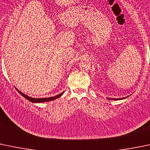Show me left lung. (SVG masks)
Wrapping results in <instances>:
<instances>
[{
	"mask_svg": "<svg viewBox=\"0 0 150 150\" xmlns=\"http://www.w3.org/2000/svg\"><path fill=\"white\" fill-rule=\"evenodd\" d=\"M125 98H112V99L108 98V99H109V100H121V99H125Z\"/></svg>",
	"mask_w": 150,
	"mask_h": 150,
	"instance_id": "1",
	"label": "left lung"
}]
</instances>
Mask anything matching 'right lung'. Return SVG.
Segmentation results:
<instances>
[{
    "label": "right lung",
    "mask_w": 150,
    "mask_h": 150,
    "mask_svg": "<svg viewBox=\"0 0 150 150\" xmlns=\"http://www.w3.org/2000/svg\"><path fill=\"white\" fill-rule=\"evenodd\" d=\"M16 90H17L18 92H19V94H21V95H22V96L24 97V98H26L27 100H29V101L32 102V103H43V102L50 101V100H55V99L58 98H59V97H61V95H63V94H64V92H61V94H59V95H56V96L50 97V98H30V97L27 96V95H24V93H22V92H20V91L18 90L17 89H16Z\"/></svg>",
    "instance_id": "obj_1"
}]
</instances>
